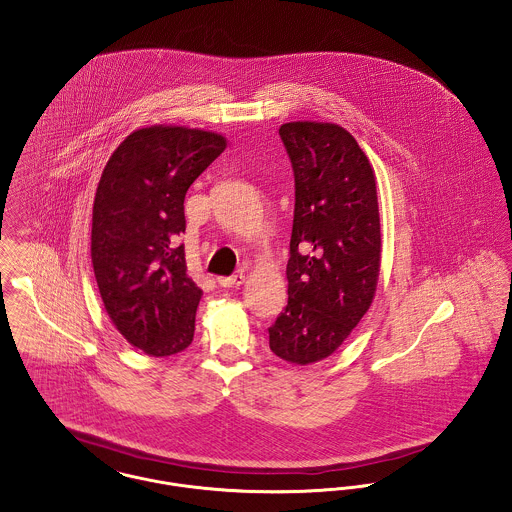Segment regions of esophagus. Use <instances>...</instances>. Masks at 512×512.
Listing matches in <instances>:
<instances>
[{"mask_svg":"<svg viewBox=\"0 0 512 512\" xmlns=\"http://www.w3.org/2000/svg\"><path fill=\"white\" fill-rule=\"evenodd\" d=\"M245 282V274H232V276H220L218 278V284L222 286V288H238Z\"/></svg>","mask_w":512,"mask_h":512,"instance_id":"esophagus-1","label":"esophagus"}]
</instances>
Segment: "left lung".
<instances>
[{"mask_svg": "<svg viewBox=\"0 0 512 512\" xmlns=\"http://www.w3.org/2000/svg\"><path fill=\"white\" fill-rule=\"evenodd\" d=\"M278 133L294 168L296 207L288 305L269 329V346L280 360L309 365L340 348L375 298L377 183L369 158L344 127L292 121Z\"/></svg>", "mask_w": 512, "mask_h": 512, "instance_id": "obj_1", "label": "left lung"}]
</instances>
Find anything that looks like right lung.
<instances>
[{
  "mask_svg": "<svg viewBox=\"0 0 512 512\" xmlns=\"http://www.w3.org/2000/svg\"><path fill=\"white\" fill-rule=\"evenodd\" d=\"M226 149L214 131L151 125L110 156L94 195L91 257L100 298L121 336L154 358L185 350L203 296L189 278L183 201Z\"/></svg>",
  "mask_w": 512,
  "mask_h": 512,
  "instance_id": "obj_1",
  "label": "right lung"
}]
</instances>
